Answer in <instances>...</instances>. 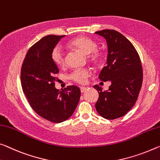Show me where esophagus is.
<instances>
[{"label": "esophagus", "instance_id": "34e87169", "mask_svg": "<svg viewBox=\"0 0 160 160\" xmlns=\"http://www.w3.org/2000/svg\"><path fill=\"white\" fill-rule=\"evenodd\" d=\"M80 89H81V92L83 93V92H84L87 89V87H80Z\"/></svg>", "mask_w": 160, "mask_h": 160}]
</instances>
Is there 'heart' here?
<instances>
[{
    "mask_svg": "<svg viewBox=\"0 0 160 160\" xmlns=\"http://www.w3.org/2000/svg\"><path fill=\"white\" fill-rule=\"evenodd\" d=\"M68 45L78 48L83 53L88 55L89 60L94 63H99L103 58V53L98 50V43L92 38L87 36H78L69 41ZM51 59L58 66L63 67L66 65V54L60 46H55L51 52ZM90 72L87 69H76L70 76L71 79L80 84L87 82L90 77Z\"/></svg>",
    "mask_w": 160,
    "mask_h": 160,
    "instance_id": "obj_1",
    "label": "heart"
}]
</instances>
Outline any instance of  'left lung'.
<instances>
[{
  "instance_id": "1",
  "label": "left lung",
  "mask_w": 160,
  "mask_h": 160,
  "mask_svg": "<svg viewBox=\"0 0 160 160\" xmlns=\"http://www.w3.org/2000/svg\"><path fill=\"white\" fill-rule=\"evenodd\" d=\"M95 33L105 38L108 46L107 65L99 78L112 82L107 92L94 86L99 92L95 107L100 116L115 119L126 114L137 102L143 79L141 60L134 46L119 32L107 29Z\"/></svg>"
}]
</instances>
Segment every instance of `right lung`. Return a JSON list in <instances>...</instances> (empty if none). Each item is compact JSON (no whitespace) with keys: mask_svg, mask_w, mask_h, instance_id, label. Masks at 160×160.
I'll return each instance as SVG.
<instances>
[{"mask_svg":"<svg viewBox=\"0 0 160 160\" xmlns=\"http://www.w3.org/2000/svg\"><path fill=\"white\" fill-rule=\"evenodd\" d=\"M65 36L48 35L28 49L21 69L23 92L31 107L39 116L53 123L68 119L79 102L81 90L75 85L65 90L55 88L58 68L51 59V52Z\"/></svg>","mask_w":160,"mask_h":160,"instance_id":"right-lung-1","label":"right lung"}]
</instances>
